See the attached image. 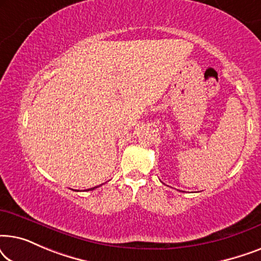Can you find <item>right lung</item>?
I'll return each instance as SVG.
<instances>
[{"label": "right lung", "instance_id": "obj_1", "mask_svg": "<svg viewBox=\"0 0 261 261\" xmlns=\"http://www.w3.org/2000/svg\"><path fill=\"white\" fill-rule=\"evenodd\" d=\"M98 187H99V185H98ZM96 188H97V187H95V188H91V189H88V191H89V190H94V189H96Z\"/></svg>", "mask_w": 261, "mask_h": 261}]
</instances>
